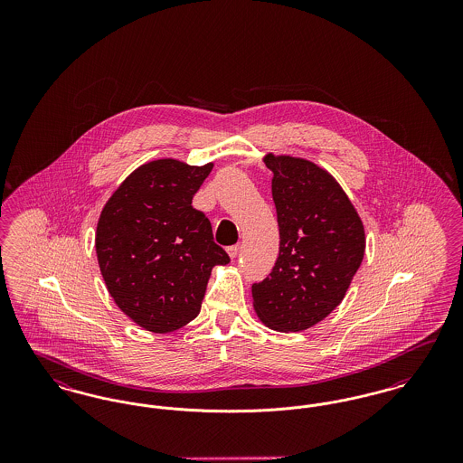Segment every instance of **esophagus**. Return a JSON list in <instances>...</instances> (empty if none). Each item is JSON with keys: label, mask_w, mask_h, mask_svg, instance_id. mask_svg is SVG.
<instances>
[{"label": "esophagus", "mask_w": 463, "mask_h": 463, "mask_svg": "<svg viewBox=\"0 0 463 463\" xmlns=\"http://www.w3.org/2000/svg\"><path fill=\"white\" fill-rule=\"evenodd\" d=\"M227 253H229V257L234 260V259L240 255V244H232V246H229V248H227Z\"/></svg>", "instance_id": "esophagus-1"}]
</instances>
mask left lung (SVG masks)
Instances as JSON below:
<instances>
[{
    "instance_id": "8db88e82",
    "label": "left lung",
    "mask_w": 463,
    "mask_h": 463,
    "mask_svg": "<svg viewBox=\"0 0 463 463\" xmlns=\"http://www.w3.org/2000/svg\"><path fill=\"white\" fill-rule=\"evenodd\" d=\"M279 225V257L251 287L260 321L278 331H302L323 321L351 287L364 257V227L351 199L312 161L265 156Z\"/></svg>"
}]
</instances>
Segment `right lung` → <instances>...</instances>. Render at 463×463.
Masks as SVG:
<instances>
[{"instance_id":"obj_1","label":"right lung","mask_w":463,"mask_h":463,"mask_svg":"<svg viewBox=\"0 0 463 463\" xmlns=\"http://www.w3.org/2000/svg\"><path fill=\"white\" fill-rule=\"evenodd\" d=\"M212 168L149 161L102 208L95 232L102 278L116 306L144 330L170 333L191 323L212 269L231 260L213 241L210 221L193 208Z\"/></svg>"}]
</instances>
